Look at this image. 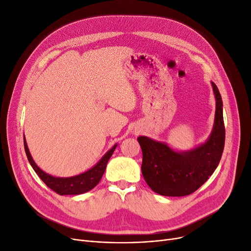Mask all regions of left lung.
Listing matches in <instances>:
<instances>
[{
  "mask_svg": "<svg viewBox=\"0 0 251 251\" xmlns=\"http://www.w3.org/2000/svg\"><path fill=\"white\" fill-rule=\"evenodd\" d=\"M216 113L207 139L187 151L148 136L137 138L142 151L141 172L152 191L164 196H185L199 189L217 169L225 144L223 100L214 82Z\"/></svg>",
  "mask_w": 251,
  "mask_h": 251,
  "instance_id": "obj_1",
  "label": "left lung"
}]
</instances>
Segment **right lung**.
<instances>
[{"label":"right lung","instance_id":"add662e5","mask_svg":"<svg viewBox=\"0 0 251 251\" xmlns=\"http://www.w3.org/2000/svg\"><path fill=\"white\" fill-rule=\"evenodd\" d=\"M118 144L116 143L110 151H108L102 155L101 159L94 167H91L90 169L85 171V172L71 177H55L46 173L45 171H43L35 164L29 152L27 143H26V139L24 136L25 152L32 169L48 187H50L51 190H54L60 195H78L95 188L100 181L105 168H107L108 161L110 160V157L112 156Z\"/></svg>","mask_w":251,"mask_h":251}]
</instances>
